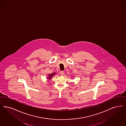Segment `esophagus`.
I'll use <instances>...</instances> for the list:
<instances>
[{"instance_id": "1", "label": "esophagus", "mask_w": 126, "mask_h": 126, "mask_svg": "<svg viewBox=\"0 0 126 126\" xmlns=\"http://www.w3.org/2000/svg\"><path fill=\"white\" fill-rule=\"evenodd\" d=\"M64 72L63 71H61L60 72V74H61V76H63L64 75Z\"/></svg>"}]
</instances>
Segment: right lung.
<instances>
[{
    "label": "right lung",
    "mask_w": 126,
    "mask_h": 126,
    "mask_svg": "<svg viewBox=\"0 0 126 126\" xmlns=\"http://www.w3.org/2000/svg\"><path fill=\"white\" fill-rule=\"evenodd\" d=\"M56 74V73H52L51 74H49L48 75V77H47V79H48V81H49V80H50V79L51 78V77L53 76H54Z\"/></svg>",
    "instance_id": "1"
}]
</instances>
